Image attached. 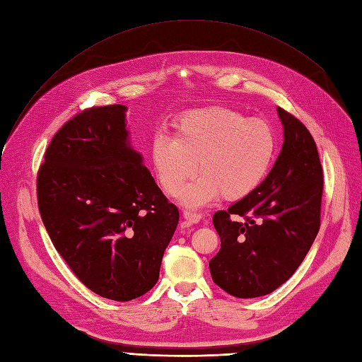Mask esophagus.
I'll return each instance as SVG.
<instances>
[{
	"mask_svg": "<svg viewBox=\"0 0 362 362\" xmlns=\"http://www.w3.org/2000/svg\"><path fill=\"white\" fill-rule=\"evenodd\" d=\"M182 216H184L185 221L190 222V223H198L201 221V217H202L199 213H193V211H187V210L182 211Z\"/></svg>",
	"mask_w": 362,
	"mask_h": 362,
	"instance_id": "1",
	"label": "esophagus"
}]
</instances>
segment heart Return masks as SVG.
I'll use <instances>...</instances> for the list:
<instances>
[{"label":"heart","instance_id":"obj_1","mask_svg":"<svg viewBox=\"0 0 362 362\" xmlns=\"http://www.w3.org/2000/svg\"><path fill=\"white\" fill-rule=\"evenodd\" d=\"M276 152V136L262 119H247L228 107H206L175 120V137L158 134L152 160L163 192L175 196L196 170L201 177L181 193L185 205L217 199L240 201L266 178Z\"/></svg>","mask_w":362,"mask_h":362}]
</instances>
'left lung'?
Returning a JSON list of instances; mask_svg holds the SVG:
<instances>
[{"instance_id":"obj_1","label":"left lung","mask_w":362,"mask_h":362,"mask_svg":"<svg viewBox=\"0 0 362 362\" xmlns=\"http://www.w3.org/2000/svg\"><path fill=\"white\" fill-rule=\"evenodd\" d=\"M284 145L266 180L213 216L221 250L210 259L214 284L240 299L259 298L291 278L320 229L323 169L300 120L278 107Z\"/></svg>"}]
</instances>
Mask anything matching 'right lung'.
<instances>
[{
    "mask_svg": "<svg viewBox=\"0 0 362 362\" xmlns=\"http://www.w3.org/2000/svg\"><path fill=\"white\" fill-rule=\"evenodd\" d=\"M127 107L68 120L37 172V205L54 247L84 286L128 302L156 286L180 211L129 146Z\"/></svg>",
    "mask_w": 362,
    "mask_h": 362,
    "instance_id": "add662e5",
    "label": "right lung"
}]
</instances>
